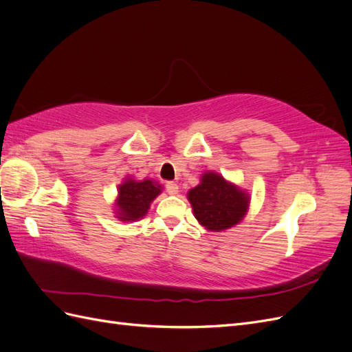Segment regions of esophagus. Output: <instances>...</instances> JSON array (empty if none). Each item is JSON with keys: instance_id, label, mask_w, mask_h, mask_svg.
<instances>
[{"instance_id": "34e87169", "label": "esophagus", "mask_w": 352, "mask_h": 352, "mask_svg": "<svg viewBox=\"0 0 352 352\" xmlns=\"http://www.w3.org/2000/svg\"><path fill=\"white\" fill-rule=\"evenodd\" d=\"M166 190L168 195H176L179 192V186L175 182H167L166 184Z\"/></svg>"}]
</instances>
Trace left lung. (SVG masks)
<instances>
[{
  "label": "left lung",
  "mask_w": 352,
  "mask_h": 352,
  "mask_svg": "<svg viewBox=\"0 0 352 352\" xmlns=\"http://www.w3.org/2000/svg\"><path fill=\"white\" fill-rule=\"evenodd\" d=\"M194 216L211 232L226 230L245 217L250 195L214 172L201 176V184L188 192Z\"/></svg>",
  "instance_id": "obj_1"
}]
</instances>
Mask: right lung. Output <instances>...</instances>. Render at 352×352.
<instances>
[{
    "label": "right lung",
    "instance_id": "1",
    "mask_svg": "<svg viewBox=\"0 0 352 352\" xmlns=\"http://www.w3.org/2000/svg\"><path fill=\"white\" fill-rule=\"evenodd\" d=\"M117 190L119 197L116 199V217L122 221H136L146 214L151 202L162 194V185L151 179L127 177Z\"/></svg>",
    "mask_w": 352,
    "mask_h": 352
}]
</instances>
